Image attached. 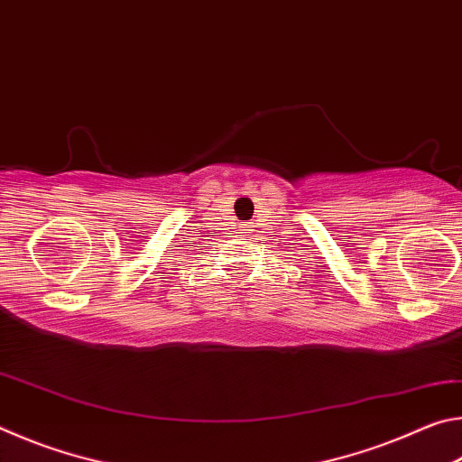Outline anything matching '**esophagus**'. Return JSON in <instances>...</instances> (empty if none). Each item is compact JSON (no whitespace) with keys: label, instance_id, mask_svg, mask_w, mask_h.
<instances>
[{"label":"esophagus","instance_id":"1","mask_svg":"<svg viewBox=\"0 0 462 462\" xmlns=\"http://www.w3.org/2000/svg\"><path fill=\"white\" fill-rule=\"evenodd\" d=\"M253 228H254L253 222H242V224H240V234H250V232H254Z\"/></svg>","mask_w":462,"mask_h":462}]
</instances>
